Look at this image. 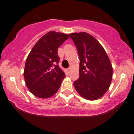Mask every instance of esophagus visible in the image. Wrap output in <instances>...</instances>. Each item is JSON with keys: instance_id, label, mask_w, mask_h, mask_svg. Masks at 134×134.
I'll list each match as a JSON object with an SVG mask.
<instances>
[{"instance_id": "esophagus-1", "label": "esophagus", "mask_w": 134, "mask_h": 134, "mask_svg": "<svg viewBox=\"0 0 134 134\" xmlns=\"http://www.w3.org/2000/svg\"><path fill=\"white\" fill-rule=\"evenodd\" d=\"M70 68L67 69V70H66V72H67V73H69V72H70Z\"/></svg>"}]
</instances>
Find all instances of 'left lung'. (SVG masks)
<instances>
[{"mask_svg":"<svg viewBox=\"0 0 134 134\" xmlns=\"http://www.w3.org/2000/svg\"><path fill=\"white\" fill-rule=\"evenodd\" d=\"M76 44L80 59L79 78L74 86L87 100H96L110 87L113 68L104 48L95 38L85 32L69 34Z\"/></svg>","mask_w":134,"mask_h":134,"instance_id":"1","label":"left lung"}]
</instances>
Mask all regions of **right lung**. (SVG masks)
Segmentation results:
<instances>
[{
  "label": "right lung",
  "instance_id": "right-lung-1",
  "mask_svg": "<svg viewBox=\"0 0 134 134\" xmlns=\"http://www.w3.org/2000/svg\"><path fill=\"white\" fill-rule=\"evenodd\" d=\"M69 38L67 34L49 31L36 42L29 53L24 77L27 88L35 96L50 98L59 90L65 75L58 65V48Z\"/></svg>",
  "mask_w": 134,
  "mask_h": 134
}]
</instances>
